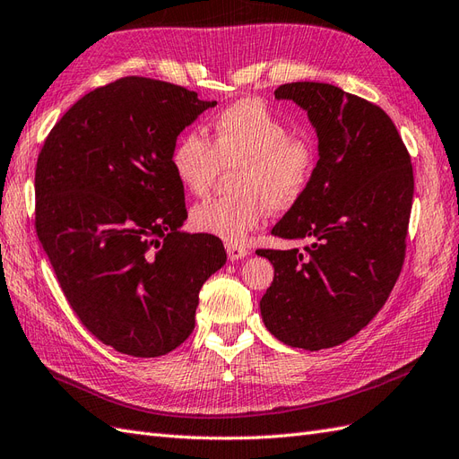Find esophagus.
<instances>
[{
  "label": "esophagus",
  "instance_id": "1",
  "mask_svg": "<svg viewBox=\"0 0 459 459\" xmlns=\"http://www.w3.org/2000/svg\"><path fill=\"white\" fill-rule=\"evenodd\" d=\"M248 248L246 246H240V244H227V255L230 262H238V260H244L246 255H248Z\"/></svg>",
  "mask_w": 459,
  "mask_h": 459
}]
</instances>
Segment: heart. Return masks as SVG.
Masks as SVG:
<instances>
[{
  "label": "heart",
  "mask_w": 459,
  "mask_h": 459,
  "mask_svg": "<svg viewBox=\"0 0 459 459\" xmlns=\"http://www.w3.org/2000/svg\"><path fill=\"white\" fill-rule=\"evenodd\" d=\"M230 197H213L190 211L195 232L240 244L273 211H287L307 192L314 151L290 137L285 122L264 102L246 99L222 110L211 124V143L197 132L176 139L170 167L186 192L204 195L219 167H234Z\"/></svg>",
  "instance_id": "1"
}]
</instances>
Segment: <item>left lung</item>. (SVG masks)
<instances>
[{
	"instance_id": "1",
	"label": "left lung",
	"mask_w": 459,
	"mask_h": 459,
	"mask_svg": "<svg viewBox=\"0 0 459 459\" xmlns=\"http://www.w3.org/2000/svg\"><path fill=\"white\" fill-rule=\"evenodd\" d=\"M275 99L307 112L318 162L307 192L272 229L307 246L255 252L275 269L260 310L279 342L320 351L357 335L390 297L403 265L413 169L376 104L312 81L281 85Z\"/></svg>"
}]
</instances>
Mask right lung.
Returning a JSON list of instances; mask_svg holds the SVG:
<instances>
[{
    "instance_id": "obj_1",
    "label": "right lung",
    "mask_w": 459,
    "mask_h": 459,
    "mask_svg": "<svg viewBox=\"0 0 459 459\" xmlns=\"http://www.w3.org/2000/svg\"><path fill=\"white\" fill-rule=\"evenodd\" d=\"M217 100L147 77L91 91L54 126L37 162V234L77 318L104 345L160 357L194 332L222 242L182 230L176 139Z\"/></svg>"
}]
</instances>
